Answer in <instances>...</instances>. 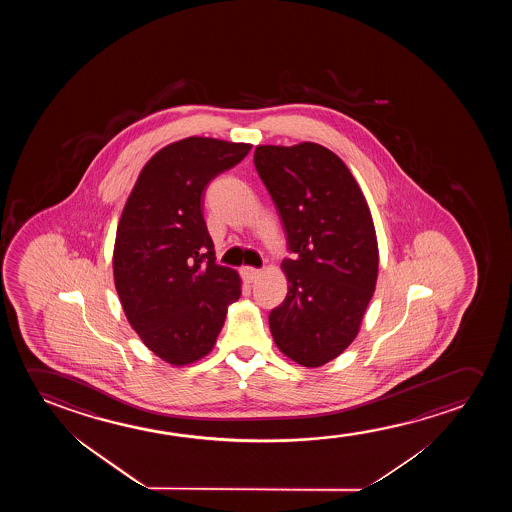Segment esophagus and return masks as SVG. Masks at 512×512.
Wrapping results in <instances>:
<instances>
[{
	"label": "esophagus",
	"instance_id": "obj_1",
	"mask_svg": "<svg viewBox=\"0 0 512 512\" xmlns=\"http://www.w3.org/2000/svg\"><path fill=\"white\" fill-rule=\"evenodd\" d=\"M260 274H262V271L255 269V267H241V276H243V280L246 283H253V281L259 280Z\"/></svg>",
	"mask_w": 512,
	"mask_h": 512
}]
</instances>
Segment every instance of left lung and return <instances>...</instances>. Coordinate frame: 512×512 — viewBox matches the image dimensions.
<instances>
[{
    "instance_id": "left-lung-1",
    "label": "left lung",
    "mask_w": 512,
    "mask_h": 512,
    "mask_svg": "<svg viewBox=\"0 0 512 512\" xmlns=\"http://www.w3.org/2000/svg\"><path fill=\"white\" fill-rule=\"evenodd\" d=\"M253 162L273 197L295 259L281 262L285 301L269 315L274 343L302 367H322L357 337L378 280L369 204L329 148L257 145Z\"/></svg>"
}]
</instances>
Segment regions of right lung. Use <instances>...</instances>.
<instances>
[{"label": "right lung", "instance_id": "add662e5", "mask_svg": "<svg viewBox=\"0 0 512 512\" xmlns=\"http://www.w3.org/2000/svg\"><path fill=\"white\" fill-rule=\"evenodd\" d=\"M250 143L190 136L143 166L117 227L113 280L127 322L148 350L182 367L206 357L241 295V278L215 264L203 194L245 159Z\"/></svg>", "mask_w": 512, "mask_h": 512}]
</instances>
